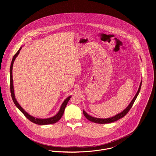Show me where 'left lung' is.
Listing matches in <instances>:
<instances>
[{
	"label": "left lung",
	"mask_w": 156,
	"mask_h": 156,
	"mask_svg": "<svg viewBox=\"0 0 156 156\" xmlns=\"http://www.w3.org/2000/svg\"><path fill=\"white\" fill-rule=\"evenodd\" d=\"M142 85V81L140 85V87H139V89H138V90L137 92V93L136 94L135 96L134 97V98H133V99L132 100V101L130 102V103L129 104V105L127 107V108L124 110L122 112H121L120 113L118 114L117 115H115V116L112 117H110V118H108V119H99V118H95V117H92L89 115H88L85 112V111H83V114L85 116V117L88 119L89 120L92 122H94V123H99V124H105V123H112L114 122L115 121H117L119 119L123 117L124 116H125L129 111L130 110V108H132L135 99H136L139 93H140V89H141V87Z\"/></svg>",
	"instance_id": "1"
}]
</instances>
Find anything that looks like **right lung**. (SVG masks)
<instances>
[{"instance_id": "1", "label": "right lung", "mask_w": 156, "mask_h": 156, "mask_svg": "<svg viewBox=\"0 0 156 156\" xmlns=\"http://www.w3.org/2000/svg\"><path fill=\"white\" fill-rule=\"evenodd\" d=\"M21 49V48H20V49L18 50V51L15 54L14 56L12 58V62H11V67H10V90H11V97L12 100L14 102L15 105L17 107V108L23 113V114L30 121H31V122L37 124V125H49V124H52V123H55L57 122L62 116L64 110L66 108V107L69 102V101L70 99L71 96L69 97L68 98H67L65 99V101H64V102L62 103L59 111L58 112V113L56 114L55 116L51 117V118H48V119H37L35 117H33V116H31L30 115H29L27 112H26L23 108L20 105V104L18 103V102L16 101V100L15 98L14 92V86H13V80H12V67H13V64L14 62L15 59L16 58V57L18 56V55L20 53V50Z\"/></svg>"}]
</instances>
